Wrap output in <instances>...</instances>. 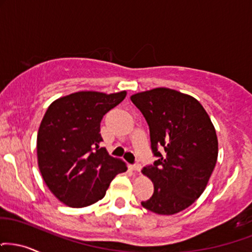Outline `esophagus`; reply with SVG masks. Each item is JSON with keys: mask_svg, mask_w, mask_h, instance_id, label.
<instances>
[{"mask_svg": "<svg viewBox=\"0 0 252 252\" xmlns=\"http://www.w3.org/2000/svg\"><path fill=\"white\" fill-rule=\"evenodd\" d=\"M130 168H131L132 170L136 171V172H139V171H141V169H142V165L139 164V163H135V164H132L131 166H130Z\"/></svg>", "mask_w": 252, "mask_h": 252, "instance_id": "34e87169", "label": "esophagus"}]
</instances>
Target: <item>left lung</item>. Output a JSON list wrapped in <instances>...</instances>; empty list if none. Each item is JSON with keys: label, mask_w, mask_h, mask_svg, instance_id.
<instances>
[{"label": "left lung", "mask_w": 252, "mask_h": 252, "mask_svg": "<svg viewBox=\"0 0 252 252\" xmlns=\"http://www.w3.org/2000/svg\"><path fill=\"white\" fill-rule=\"evenodd\" d=\"M130 98L149 126L156 157L142 170L154 183L142 207L159 215L180 213L202 195L216 165L218 141L210 117L196 98L168 88Z\"/></svg>", "instance_id": "8db88e82"}]
</instances>
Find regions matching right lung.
<instances>
[{"instance_id": "right-lung-1", "label": "right lung", "mask_w": 252, "mask_h": 252, "mask_svg": "<svg viewBox=\"0 0 252 252\" xmlns=\"http://www.w3.org/2000/svg\"><path fill=\"white\" fill-rule=\"evenodd\" d=\"M126 93L78 92L53 102L37 134V159L50 191L71 208L93 204L105 195L126 163L99 147L101 121Z\"/></svg>"}]
</instances>
